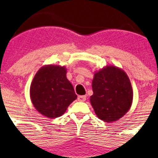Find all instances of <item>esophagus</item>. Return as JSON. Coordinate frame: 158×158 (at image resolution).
<instances>
[{
    "instance_id": "obj_1",
    "label": "esophagus",
    "mask_w": 158,
    "mask_h": 158,
    "mask_svg": "<svg viewBox=\"0 0 158 158\" xmlns=\"http://www.w3.org/2000/svg\"><path fill=\"white\" fill-rule=\"evenodd\" d=\"M86 99V96L85 95H79L78 96V101L79 102H84Z\"/></svg>"
}]
</instances>
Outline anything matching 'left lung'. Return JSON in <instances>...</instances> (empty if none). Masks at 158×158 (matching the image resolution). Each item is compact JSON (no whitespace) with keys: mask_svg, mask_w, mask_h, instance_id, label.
<instances>
[{"mask_svg":"<svg viewBox=\"0 0 158 158\" xmlns=\"http://www.w3.org/2000/svg\"><path fill=\"white\" fill-rule=\"evenodd\" d=\"M90 102L97 117L104 122L118 121L129 111L133 102V89L123 69L106 66L94 74Z\"/></svg>","mask_w":158,"mask_h":158,"instance_id":"obj_1","label":"left lung"}]
</instances>
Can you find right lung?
<instances>
[{
    "mask_svg": "<svg viewBox=\"0 0 158 158\" xmlns=\"http://www.w3.org/2000/svg\"><path fill=\"white\" fill-rule=\"evenodd\" d=\"M30 99L41 114L56 118L63 115L77 95L66 78V68L56 65L42 66L33 77Z\"/></svg>",
    "mask_w": 158,
    "mask_h": 158,
    "instance_id": "add662e5",
    "label": "right lung"
}]
</instances>
